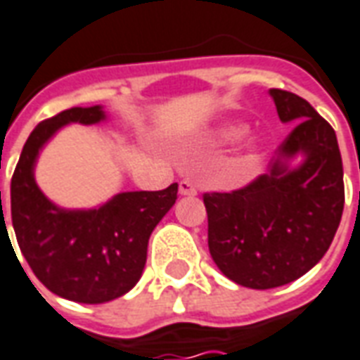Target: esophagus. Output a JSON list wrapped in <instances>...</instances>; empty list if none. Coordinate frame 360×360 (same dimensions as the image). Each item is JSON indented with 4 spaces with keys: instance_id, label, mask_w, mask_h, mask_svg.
<instances>
[{
    "instance_id": "obj_1",
    "label": "esophagus",
    "mask_w": 360,
    "mask_h": 360,
    "mask_svg": "<svg viewBox=\"0 0 360 360\" xmlns=\"http://www.w3.org/2000/svg\"><path fill=\"white\" fill-rule=\"evenodd\" d=\"M179 193L181 195H185V197H195V195H197V185H195L193 181L183 179L179 183Z\"/></svg>"
}]
</instances>
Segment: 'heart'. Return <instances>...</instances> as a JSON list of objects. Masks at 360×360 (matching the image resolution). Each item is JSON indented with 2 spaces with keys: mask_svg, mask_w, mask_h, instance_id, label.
<instances>
[{
  "mask_svg": "<svg viewBox=\"0 0 360 360\" xmlns=\"http://www.w3.org/2000/svg\"><path fill=\"white\" fill-rule=\"evenodd\" d=\"M243 134H245V127H243V124H226V127L220 128V132H218V140H220V142H226V144H230V142H238ZM257 158L259 154L255 148L245 150L243 154H240L238 158H236V162H233V172L236 173L250 172L251 167L257 163Z\"/></svg>",
  "mask_w": 360,
  "mask_h": 360,
  "instance_id": "1",
  "label": "heart"
}]
</instances>
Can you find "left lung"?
<instances>
[{"instance_id":"8db88e82","label":"left lung","mask_w":360,"mask_h":360,"mask_svg":"<svg viewBox=\"0 0 360 360\" xmlns=\"http://www.w3.org/2000/svg\"><path fill=\"white\" fill-rule=\"evenodd\" d=\"M278 119L296 122L278 146L271 172L230 193H205L208 250L230 281L248 288H275L308 273L338 232L343 205V163L335 130L310 103L271 89ZM307 160L288 172L283 155Z\"/></svg>"}]
</instances>
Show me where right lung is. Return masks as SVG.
<instances>
[{"label":"right lung","instance_id":"right-lung-1","mask_svg":"<svg viewBox=\"0 0 360 360\" xmlns=\"http://www.w3.org/2000/svg\"><path fill=\"white\" fill-rule=\"evenodd\" d=\"M103 117L101 107H72L42 120L22 146L11 179V222L22 257L50 292L82 304L109 302L136 285L148 240L177 200V183H172L163 191L120 193L97 210L72 212L40 193L32 167L42 144L68 122L93 124Z\"/></svg>","mask_w":360,"mask_h":360}]
</instances>
